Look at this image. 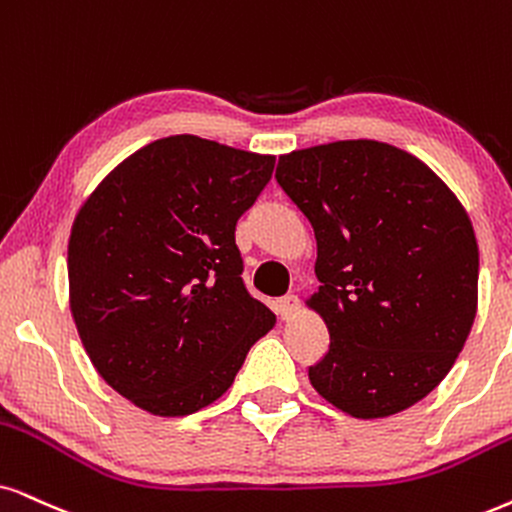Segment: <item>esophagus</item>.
Returning <instances> with one entry per match:
<instances>
[{
    "instance_id": "34e87169",
    "label": "esophagus",
    "mask_w": 512,
    "mask_h": 512,
    "mask_svg": "<svg viewBox=\"0 0 512 512\" xmlns=\"http://www.w3.org/2000/svg\"><path fill=\"white\" fill-rule=\"evenodd\" d=\"M297 312H300V300L295 295H286L276 302V314L281 319H293Z\"/></svg>"
}]
</instances>
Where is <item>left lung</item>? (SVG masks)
I'll list each match as a JSON object with an SVG mask.
<instances>
[{
	"instance_id": "left-lung-1",
	"label": "left lung",
	"mask_w": 512,
	"mask_h": 512,
	"mask_svg": "<svg viewBox=\"0 0 512 512\" xmlns=\"http://www.w3.org/2000/svg\"><path fill=\"white\" fill-rule=\"evenodd\" d=\"M276 179L316 238L307 307L331 347L309 383L364 420L428 397L477 314L480 252L461 200L416 155L373 139L281 155Z\"/></svg>"
}]
</instances>
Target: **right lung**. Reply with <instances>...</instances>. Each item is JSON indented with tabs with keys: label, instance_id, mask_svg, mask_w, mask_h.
Returning a JSON list of instances; mask_svg holds the SVG:
<instances>
[{
	"label": "right lung",
	"instance_id": "1",
	"mask_svg": "<svg viewBox=\"0 0 512 512\" xmlns=\"http://www.w3.org/2000/svg\"><path fill=\"white\" fill-rule=\"evenodd\" d=\"M274 155L177 134L103 177L68 241L70 314L103 380L160 418L234 385L276 316L243 286L236 222Z\"/></svg>",
	"mask_w": 512,
	"mask_h": 512
}]
</instances>
